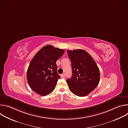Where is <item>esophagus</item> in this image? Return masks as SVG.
Instances as JSON below:
<instances>
[{"label": "esophagus", "instance_id": "1", "mask_svg": "<svg viewBox=\"0 0 128 128\" xmlns=\"http://www.w3.org/2000/svg\"><path fill=\"white\" fill-rule=\"evenodd\" d=\"M61 77L62 78H65V74H61Z\"/></svg>", "mask_w": 128, "mask_h": 128}]
</instances>
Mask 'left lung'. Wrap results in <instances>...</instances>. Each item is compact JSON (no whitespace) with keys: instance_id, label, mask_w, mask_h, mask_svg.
<instances>
[{"instance_id":"8db88e82","label":"left lung","mask_w":128,"mask_h":128,"mask_svg":"<svg viewBox=\"0 0 128 128\" xmlns=\"http://www.w3.org/2000/svg\"><path fill=\"white\" fill-rule=\"evenodd\" d=\"M67 54L72 72V77L66 80L69 90L78 96H87L99 83V69L93 58L84 50H67Z\"/></svg>"}]
</instances>
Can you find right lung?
I'll return each mask as SVG.
<instances>
[{"instance_id": "right-lung-1", "label": "right lung", "mask_w": 128, "mask_h": 128, "mask_svg": "<svg viewBox=\"0 0 128 128\" xmlns=\"http://www.w3.org/2000/svg\"><path fill=\"white\" fill-rule=\"evenodd\" d=\"M63 49L48 45L42 48L31 61L27 71V80L35 93L46 96L52 93L60 78L56 61L64 53Z\"/></svg>"}]
</instances>
